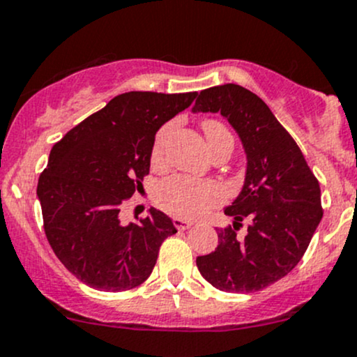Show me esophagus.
<instances>
[{"label": "esophagus", "mask_w": 357, "mask_h": 357, "mask_svg": "<svg viewBox=\"0 0 357 357\" xmlns=\"http://www.w3.org/2000/svg\"><path fill=\"white\" fill-rule=\"evenodd\" d=\"M172 223H174V227L178 230H186V229H190V227H193V223L191 222H188V220H185V218H172Z\"/></svg>", "instance_id": "34e87169"}]
</instances>
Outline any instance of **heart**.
<instances>
[{"label":"heart","mask_w":357,"mask_h":357,"mask_svg":"<svg viewBox=\"0 0 357 357\" xmlns=\"http://www.w3.org/2000/svg\"><path fill=\"white\" fill-rule=\"evenodd\" d=\"M203 132H205L206 144L211 149L217 144L232 140V135L227 130L225 125L218 120L203 121ZM172 132V125H164L155 135L152 144L151 159L152 164H160L164 159L166 142ZM223 190L220 185L213 181H202V179L188 178V176H172L158 186L155 199L159 206L167 213L183 218H198L205 215L211 206L222 203Z\"/></svg>","instance_id":"heart-1"}]
</instances>
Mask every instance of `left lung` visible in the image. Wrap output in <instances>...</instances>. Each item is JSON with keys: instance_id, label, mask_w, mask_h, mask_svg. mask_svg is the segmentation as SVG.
<instances>
[{"instance_id": "left-lung-1", "label": "left lung", "mask_w": 357, "mask_h": 357, "mask_svg": "<svg viewBox=\"0 0 357 357\" xmlns=\"http://www.w3.org/2000/svg\"><path fill=\"white\" fill-rule=\"evenodd\" d=\"M220 113L244 147V186L218 229L213 252L197 257L202 276L227 293H252L276 283L298 264L322 220L320 186L300 147L259 96L238 84L199 93L193 113ZM248 234L238 236L240 222Z\"/></svg>"}]
</instances>
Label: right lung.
Wrapping results in <instances>:
<instances>
[{
    "mask_svg": "<svg viewBox=\"0 0 357 357\" xmlns=\"http://www.w3.org/2000/svg\"><path fill=\"white\" fill-rule=\"evenodd\" d=\"M197 95L123 93L50 151L37 186L45 236L59 261L88 287L115 293L142 284L164 238L178 232L160 210L128 225L119 215L149 174L155 132Z\"/></svg>",
    "mask_w": 357,
    "mask_h": 357,
    "instance_id": "add662e5",
    "label": "right lung"
}]
</instances>
